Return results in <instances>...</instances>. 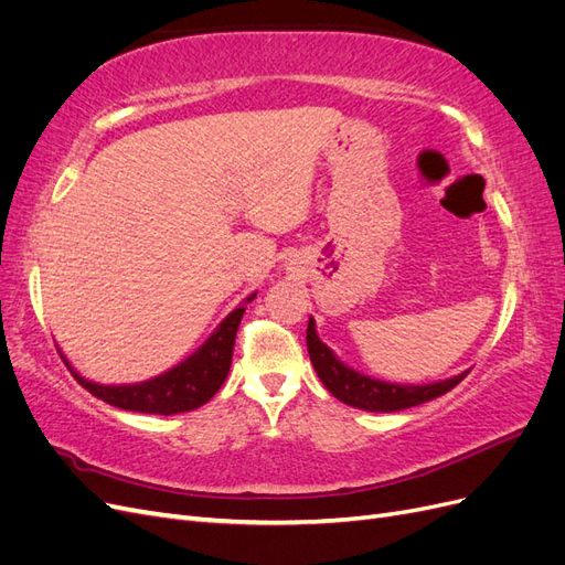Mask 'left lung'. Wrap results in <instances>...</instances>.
<instances>
[{
	"mask_svg": "<svg viewBox=\"0 0 565 565\" xmlns=\"http://www.w3.org/2000/svg\"><path fill=\"white\" fill-rule=\"evenodd\" d=\"M306 347H309L311 363L324 388H328L341 403L370 409V413H396V409L434 401L443 396V393L455 388L469 374V372H461L452 380L426 384V386H401V384L370 380L365 374H358L337 361L334 353L318 339L313 320H309V330H306Z\"/></svg>",
	"mask_w": 565,
	"mask_h": 565,
	"instance_id": "8db88e82",
	"label": "left lung"
}]
</instances>
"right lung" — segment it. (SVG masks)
I'll return each mask as SVG.
<instances>
[{"label":"right lung","instance_id":"1","mask_svg":"<svg viewBox=\"0 0 565 565\" xmlns=\"http://www.w3.org/2000/svg\"><path fill=\"white\" fill-rule=\"evenodd\" d=\"M254 295L247 299L252 301ZM245 309H235L228 318L218 324L216 332L204 341L202 349L195 351L188 361L169 370L156 380L129 386H104L82 380L79 374L67 365L73 377L87 388L92 396L100 398L108 405L131 409V413H148V415H179L188 413L207 403L214 393L224 384L231 370V358L235 347V334L241 328ZM63 358V355H61Z\"/></svg>","mask_w":565,"mask_h":565}]
</instances>
